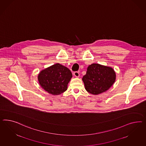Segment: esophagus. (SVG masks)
<instances>
[{"instance_id":"esophagus-1","label":"esophagus","mask_w":146,"mask_h":146,"mask_svg":"<svg viewBox=\"0 0 146 146\" xmlns=\"http://www.w3.org/2000/svg\"><path fill=\"white\" fill-rule=\"evenodd\" d=\"M74 76H76V77H79L80 74H79V73L78 72L76 71V72H74Z\"/></svg>"}]
</instances>
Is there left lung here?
Segmentation results:
<instances>
[{
	"mask_svg": "<svg viewBox=\"0 0 146 146\" xmlns=\"http://www.w3.org/2000/svg\"><path fill=\"white\" fill-rule=\"evenodd\" d=\"M116 74L111 67L92 64L87 68L82 80L86 90L93 95L105 92L114 83Z\"/></svg>",
	"mask_w": 146,
	"mask_h": 146,
	"instance_id": "8db88e82",
	"label": "left lung"
}]
</instances>
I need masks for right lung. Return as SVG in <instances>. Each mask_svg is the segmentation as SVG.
Masks as SVG:
<instances>
[{
  "mask_svg": "<svg viewBox=\"0 0 146 146\" xmlns=\"http://www.w3.org/2000/svg\"><path fill=\"white\" fill-rule=\"evenodd\" d=\"M72 77L71 71L59 64H56L41 71L38 80L41 87L52 95H58L67 90Z\"/></svg>",
  "mask_w": 146,
  "mask_h": 146,
  "instance_id": "add662e5",
  "label": "right lung"
}]
</instances>
